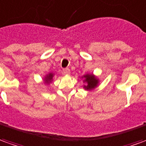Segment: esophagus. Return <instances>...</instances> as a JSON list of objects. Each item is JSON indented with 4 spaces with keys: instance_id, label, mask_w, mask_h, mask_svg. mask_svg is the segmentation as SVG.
<instances>
[{
    "instance_id": "1",
    "label": "esophagus",
    "mask_w": 146,
    "mask_h": 146,
    "mask_svg": "<svg viewBox=\"0 0 146 146\" xmlns=\"http://www.w3.org/2000/svg\"><path fill=\"white\" fill-rule=\"evenodd\" d=\"M63 73L64 75H70L71 71H70V69H68V68H65V69H63Z\"/></svg>"
}]
</instances>
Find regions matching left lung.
Wrapping results in <instances>:
<instances>
[{
  "label": "left lung",
  "instance_id": "obj_1",
  "mask_svg": "<svg viewBox=\"0 0 146 146\" xmlns=\"http://www.w3.org/2000/svg\"><path fill=\"white\" fill-rule=\"evenodd\" d=\"M80 79L83 80L84 83L83 88L88 91L93 90L96 87H98L100 82L98 76L94 75L93 73H87L86 75H83L82 77H80Z\"/></svg>",
  "mask_w": 146,
  "mask_h": 146
}]
</instances>
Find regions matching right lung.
Returning <instances> with one entry per match:
<instances>
[{
  "instance_id": "right-lung-1",
  "label": "right lung",
  "mask_w": 146,
  "mask_h": 146,
  "mask_svg": "<svg viewBox=\"0 0 146 146\" xmlns=\"http://www.w3.org/2000/svg\"><path fill=\"white\" fill-rule=\"evenodd\" d=\"M55 73H53V72H49L48 74H46V75H44V84H46V85H49L50 83H52L53 82V78H54V76H55Z\"/></svg>"
}]
</instances>
